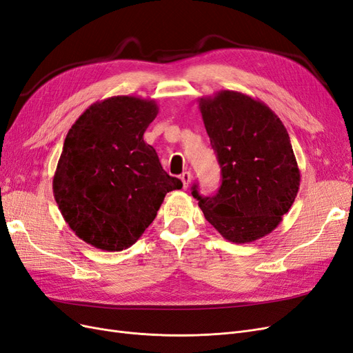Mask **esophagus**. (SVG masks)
Instances as JSON below:
<instances>
[{
  "instance_id": "34e87169",
  "label": "esophagus",
  "mask_w": 353,
  "mask_h": 353,
  "mask_svg": "<svg viewBox=\"0 0 353 353\" xmlns=\"http://www.w3.org/2000/svg\"><path fill=\"white\" fill-rule=\"evenodd\" d=\"M179 178L182 181V184H184V188H187L190 185V182H191V174L188 171H185V172L181 174Z\"/></svg>"
}]
</instances>
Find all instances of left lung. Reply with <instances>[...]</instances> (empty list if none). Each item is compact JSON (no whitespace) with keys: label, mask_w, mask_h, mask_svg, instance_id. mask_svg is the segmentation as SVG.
<instances>
[{"label":"left lung","mask_w":353,"mask_h":353,"mask_svg":"<svg viewBox=\"0 0 353 353\" xmlns=\"http://www.w3.org/2000/svg\"><path fill=\"white\" fill-rule=\"evenodd\" d=\"M200 112L222 171L216 196L192 185L208 222L225 239L247 244L270 234L289 212L301 174L285 125L248 94L221 90L200 98Z\"/></svg>","instance_id":"obj_1"}]
</instances>
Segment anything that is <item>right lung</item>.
Instances as JSON below:
<instances>
[{
    "mask_svg": "<svg viewBox=\"0 0 353 353\" xmlns=\"http://www.w3.org/2000/svg\"><path fill=\"white\" fill-rule=\"evenodd\" d=\"M154 101L114 96L90 105L64 141L52 181L72 232L94 248L123 251L154 221L169 191L182 188L143 140Z\"/></svg>",
    "mask_w": 353,
    "mask_h": 353,
    "instance_id": "add662e5",
    "label": "right lung"
}]
</instances>
